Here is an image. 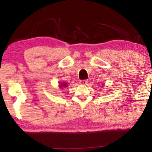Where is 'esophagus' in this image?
<instances>
[{"label":"esophagus","instance_id":"1","mask_svg":"<svg viewBox=\"0 0 152 152\" xmlns=\"http://www.w3.org/2000/svg\"><path fill=\"white\" fill-rule=\"evenodd\" d=\"M88 80H80V84L81 85H86L88 84Z\"/></svg>","mask_w":152,"mask_h":152}]
</instances>
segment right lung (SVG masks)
<instances>
[{
    "label": "right lung",
    "mask_w": 152,
    "mask_h": 152,
    "mask_svg": "<svg viewBox=\"0 0 152 152\" xmlns=\"http://www.w3.org/2000/svg\"><path fill=\"white\" fill-rule=\"evenodd\" d=\"M66 83H62L61 84H59V87L60 88H63V87H66Z\"/></svg>",
    "instance_id": "obj_1"
}]
</instances>
